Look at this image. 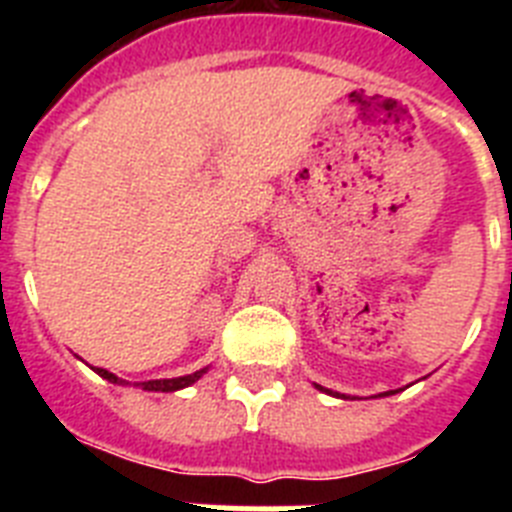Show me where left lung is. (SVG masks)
I'll return each mask as SVG.
<instances>
[{"label":"left lung","instance_id":"8db88e82","mask_svg":"<svg viewBox=\"0 0 512 512\" xmlns=\"http://www.w3.org/2000/svg\"><path fill=\"white\" fill-rule=\"evenodd\" d=\"M315 387H318L320 392H328V395H333V397H346V395H338V392H330V390H325V387H320V384H315ZM387 395H395V392H387Z\"/></svg>","mask_w":512,"mask_h":512}]
</instances>
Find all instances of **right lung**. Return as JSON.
<instances>
[{
  "label": "right lung",
  "instance_id": "right-lung-1",
  "mask_svg": "<svg viewBox=\"0 0 512 512\" xmlns=\"http://www.w3.org/2000/svg\"><path fill=\"white\" fill-rule=\"evenodd\" d=\"M94 372L99 374V377H104L107 382L117 384L122 382V379H117L115 374L107 372V369H94ZM207 369H200V372H194V374H187V377H176V379H151V382H140V387L148 392H176V390H184V387H189V384H194L197 379L205 374Z\"/></svg>",
  "mask_w": 512,
  "mask_h": 512
}]
</instances>
